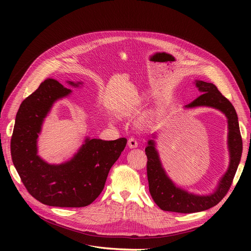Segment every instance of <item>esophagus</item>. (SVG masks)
I'll use <instances>...</instances> for the list:
<instances>
[{"mask_svg": "<svg viewBox=\"0 0 251 251\" xmlns=\"http://www.w3.org/2000/svg\"><path fill=\"white\" fill-rule=\"evenodd\" d=\"M128 146L130 148H136L138 146V142H137V140L134 137L129 138V140H128Z\"/></svg>", "mask_w": 251, "mask_h": 251, "instance_id": "1", "label": "esophagus"}]
</instances>
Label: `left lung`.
<instances>
[{"instance_id": "8db88e82", "label": "left lung", "mask_w": 251, "mask_h": 251, "mask_svg": "<svg viewBox=\"0 0 251 251\" xmlns=\"http://www.w3.org/2000/svg\"><path fill=\"white\" fill-rule=\"evenodd\" d=\"M196 86L201 95L193 102L186 105V108L198 106H207L222 111L227 118L228 123V150L229 167L222 177L216 192L208 196H198L190 194L175 186L162 167L158 151L155 148V141L149 140L145 148L147 155V176L149 191L157 205L166 211L181 213H192L208 209L218 204L228 192L242 153V139L239 131L238 118L234 107L226 98L218 87L209 82L196 80Z\"/></svg>"}]
</instances>
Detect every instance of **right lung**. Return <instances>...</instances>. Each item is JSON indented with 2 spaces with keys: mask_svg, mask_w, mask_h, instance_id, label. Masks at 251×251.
Wrapping results in <instances>:
<instances>
[{
  "mask_svg": "<svg viewBox=\"0 0 251 251\" xmlns=\"http://www.w3.org/2000/svg\"><path fill=\"white\" fill-rule=\"evenodd\" d=\"M73 86L81 82L67 81ZM70 89L48 78L21 104L11 139L14 166L27 192L50 206L82 207L101 194L107 176L124 150L127 139L113 141L86 138L70 161L50 165L38 156L37 140L52 104Z\"/></svg>",
  "mask_w": 251,
  "mask_h": 251,
  "instance_id": "obj_1",
  "label": "right lung"
}]
</instances>
